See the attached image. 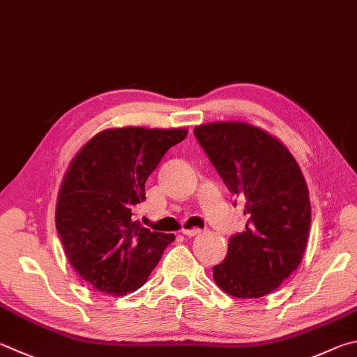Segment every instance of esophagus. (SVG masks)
Here are the masks:
<instances>
[{"mask_svg":"<svg viewBox=\"0 0 357 357\" xmlns=\"http://www.w3.org/2000/svg\"><path fill=\"white\" fill-rule=\"evenodd\" d=\"M201 231L199 228H192V229H183V234L184 236H187V237H195V236H198V234H201Z\"/></svg>","mask_w":357,"mask_h":357,"instance_id":"esophagus-1","label":"esophagus"}]
</instances>
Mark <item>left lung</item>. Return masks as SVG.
<instances>
[{"mask_svg":"<svg viewBox=\"0 0 357 357\" xmlns=\"http://www.w3.org/2000/svg\"><path fill=\"white\" fill-rule=\"evenodd\" d=\"M193 134L248 217L212 268L213 281L236 298L268 295L296 270L307 245L310 201L300 165L280 140L248 123H207Z\"/></svg>","mask_w":357,"mask_h":357,"instance_id":"obj_1","label":"left lung"}]
</instances>
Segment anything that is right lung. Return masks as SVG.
Instances as JSON below:
<instances>
[{"label": "right lung", "mask_w": 357, "mask_h": 357, "mask_svg": "<svg viewBox=\"0 0 357 357\" xmlns=\"http://www.w3.org/2000/svg\"><path fill=\"white\" fill-rule=\"evenodd\" d=\"M185 135L179 128L106 129L71 160L57 195L56 229L89 286L112 296L140 289L174 241L131 217L145 199L148 176Z\"/></svg>", "instance_id": "1"}]
</instances>
